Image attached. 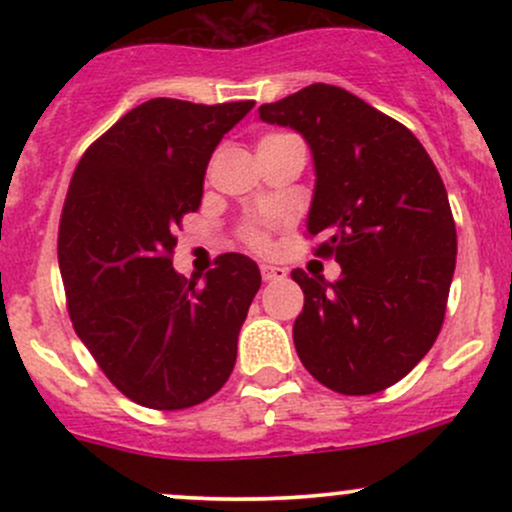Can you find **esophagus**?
I'll list each match as a JSON object with an SVG mask.
<instances>
[{
	"instance_id": "esophagus-1",
	"label": "esophagus",
	"mask_w": 512,
	"mask_h": 512,
	"mask_svg": "<svg viewBox=\"0 0 512 512\" xmlns=\"http://www.w3.org/2000/svg\"><path fill=\"white\" fill-rule=\"evenodd\" d=\"M260 272L264 281H279L286 276L284 267H276V264H260Z\"/></svg>"
}]
</instances>
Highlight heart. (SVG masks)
<instances>
[{
	"label": "heart",
	"mask_w": 512,
	"mask_h": 512,
	"mask_svg": "<svg viewBox=\"0 0 512 512\" xmlns=\"http://www.w3.org/2000/svg\"><path fill=\"white\" fill-rule=\"evenodd\" d=\"M281 137H289V134H269V137H264L260 144L274 142V139H281ZM240 238H243L252 250H267L269 248V226L262 221L245 223V226L240 228Z\"/></svg>",
	"instance_id": "1"
}]
</instances>
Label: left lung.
<instances>
[{
	"instance_id": "obj_1",
	"label": "left lung",
	"mask_w": 512,
	"mask_h": 512,
	"mask_svg": "<svg viewBox=\"0 0 512 512\" xmlns=\"http://www.w3.org/2000/svg\"><path fill=\"white\" fill-rule=\"evenodd\" d=\"M260 120L303 134L313 151L308 236L342 264L337 281L293 269L303 313L298 358L317 383L373 395L402 380L443 327L457 233L438 168L402 122L330 84L260 105Z\"/></svg>"
}]
</instances>
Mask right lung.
Masks as SVG:
<instances>
[{
  "label": "right lung",
  "instance_id": "right-lung-1",
  "mask_svg": "<svg viewBox=\"0 0 512 512\" xmlns=\"http://www.w3.org/2000/svg\"><path fill=\"white\" fill-rule=\"evenodd\" d=\"M255 101L151 98L86 149L64 199L57 257L76 334L122 395L187 409L221 390L262 284L238 252L204 284L173 269L175 231L202 204L209 158Z\"/></svg>",
  "mask_w": 512,
  "mask_h": 512
}]
</instances>
